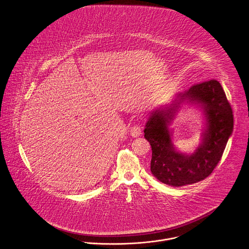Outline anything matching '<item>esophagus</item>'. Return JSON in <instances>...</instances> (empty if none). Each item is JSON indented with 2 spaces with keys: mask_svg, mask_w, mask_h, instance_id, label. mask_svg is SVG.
I'll use <instances>...</instances> for the list:
<instances>
[{
  "mask_svg": "<svg viewBox=\"0 0 249 249\" xmlns=\"http://www.w3.org/2000/svg\"><path fill=\"white\" fill-rule=\"evenodd\" d=\"M141 134H142V129L139 126L134 125L132 129H131V135H132V137H138Z\"/></svg>",
  "mask_w": 249,
  "mask_h": 249,
  "instance_id": "34e87169",
  "label": "esophagus"
}]
</instances>
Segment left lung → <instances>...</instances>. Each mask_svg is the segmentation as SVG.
Wrapping results in <instances>:
<instances>
[{
    "instance_id": "left-lung-1",
    "label": "left lung",
    "mask_w": 249,
    "mask_h": 249,
    "mask_svg": "<svg viewBox=\"0 0 249 249\" xmlns=\"http://www.w3.org/2000/svg\"><path fill=\"white\" fill-rule=\"evenodd\" d=\"M183 103L196 105L205 113L202 143L193 154L175 149L169 129ZM232 131V109L218 81L195 85L177 94L174 101L154 110L146 121L144 132L152 150V174L162 183L175 187L204 179L217 165Z\"/></svg>"
}]
</instances>
